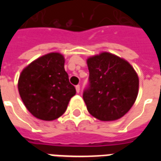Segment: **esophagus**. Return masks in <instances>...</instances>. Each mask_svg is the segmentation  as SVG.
Segmentation results:
<instances>
[{
  "mask_svg": "<svg viewBox=\"0 0 161 161\" xmlns=\"http://www.w3.org/2000/svg\"><path fill=\"white\" fill-rule=\"evenodd\" d=\"M76 91H77V93H79V91H80V85H77L76 86Z\"/></svg>",
  "mask_w": 161,
  "mask_h": 161,
  "instance_id": "34e87169",
  "label": "esophagus"
}]
</instances>
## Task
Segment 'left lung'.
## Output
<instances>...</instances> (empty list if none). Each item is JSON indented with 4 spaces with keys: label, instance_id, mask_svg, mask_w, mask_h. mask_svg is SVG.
Masks as SVG:
<instances>
[{
    "label": "left lung",
    "instance_id": "obj_1",
    "mask_svg": "<svg viewBox=\"0 0 161 161\" xmlns=\"http://www.w3.org/2000/svg\"><path fill=\"white\" fill-rule=\"evenodd\" d=\"M89 84L83 93L88 111L101 121L121 118L135 103L139 78L126 60L103 53L87 59Z\"/></svg>",
    "mask_w": 161,
    "mask_h": 161
}]
</instances>
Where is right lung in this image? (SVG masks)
<instances>
[{
  "label": "right lung",
  "mask_w": 161,
  "mask_h": 161,
  "mask_svg": "<svg viewBox=\"0 0 161 161\" xmlns=\"http://www.w3.org/2000/svg\"><path fill=\"white\" fill-rule=\"evenodd\" d=\"M60 53H48L26 66L20 74L18 89L29 112L44 121H53L65 112L76 89L64 70Z\"/></svg>",
  "instance_id": "right-lung-1"
}]
</instances>
